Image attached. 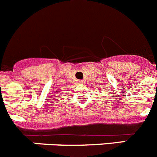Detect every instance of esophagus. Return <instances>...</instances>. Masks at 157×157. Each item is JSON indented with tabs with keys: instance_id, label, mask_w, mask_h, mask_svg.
<instances>
[{
	"instance_id": "34e87169",
	"label": "esophagus",
	"mask_w": 157,
	"mask_h": 157,
	"mask_svg": "<svg viewBox=\"0 0 157 157\" xmlns=\"http://www.w3.org/2000/svg\"><path fill=\"white\" fill-rule=\"evenodd\" d=\"M78 84H82L83 81H78Z\"/></svg>"
}]
</instances>
